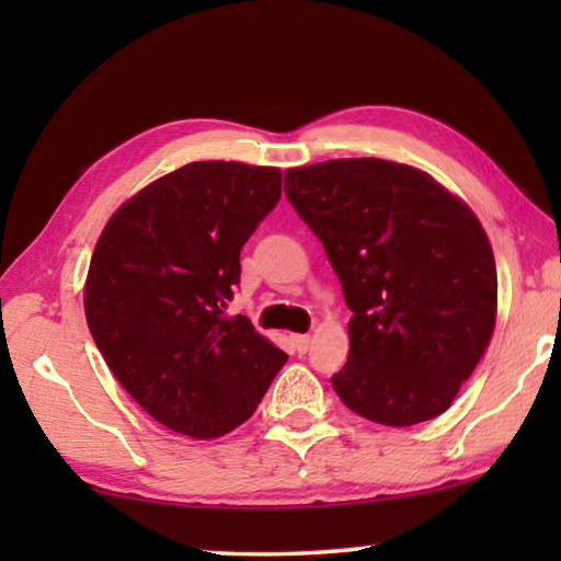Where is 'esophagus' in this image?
Masks as SVG:
<instances>
[{"label":"esophagus","instance_id":"esophagus-1","mask_svg":"<svg viewBox=\"0 0 561 561\" xmlns=\"http://www.w3.org/2000/svg\"><path fill=\"white\" fill-rule=\"evenodd\" d=\"M289 341H291V348L297 351L299 356H301V354H307V351H309V344H311V339H309L307 334H294Z\"/></svg>","mask_w":561,"mask_h":561}]
</instances>
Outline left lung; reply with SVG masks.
<instances>
[{
    "mask_svg": "<svg viewBox=\"0 0 561 561\" xmlns=\"http://www.w3.org/2000/svg\"><path fill=\"white\" fill-rule=\"evenodd\" d=\"M284 193L354 311L336 396L393 428L448 411L497 314L495 257L474 213L423 170L381 158L291 168Z\"/></svg>",
    "mask_w": 561,
    "mask_h": 561,
    "instance_id": "1",
    "label": "left lung"
}]
</instances>
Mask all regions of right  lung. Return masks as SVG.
Listing matches in <instances>:
<instances>
[{
  "instance_id": "add662e5",
  "label": "right lung",
  "mask_w": 561,
  "mask_h": 561,
  "mask_svg": "<svg viewBox=\"0 0 561 561\" xmlns=\"http://www.w3.org/2000/svg\"><path fill=\"white\" fill-rule=\"evenodd\" d=\"M282 197L277 168L201 160L123 203L93 250L83 309L113 376L190 438L254 413L287 354L227 314L240 250Z\"/></svg>"
}]
</instances>
